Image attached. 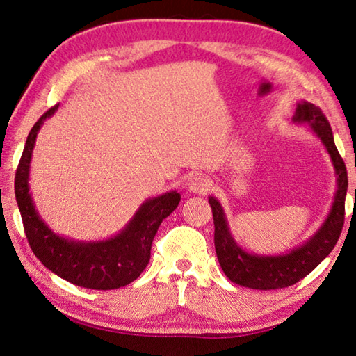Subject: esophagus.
<instances>
[{
    "instance_id": "obj_1",
    "label": "esophagus",
    "mask_w": 356,
    "mask_h": 356,
    "mask_svg": "<svg viewBox=\"0 0 356 356\" xmlns=\"http://www.w3.org/2000/svg\"><path fill=\"white\" fill-rule=\"evenodd\" d=\"M210 186H212L210 179L201 176V174H195V176H191L188 179V182H186V188L193 193H200V195L207 193L210 190Z\"/></svg>"
}]
</instances>
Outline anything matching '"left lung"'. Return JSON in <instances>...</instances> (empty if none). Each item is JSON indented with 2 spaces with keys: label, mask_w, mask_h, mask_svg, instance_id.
<instances>
[{
  "label": "left lung",
  "mask_w": 356,
  "mask_h": 356,
  "mask_svg": "<svg viewBox=\"0 0 356 356\" xmlns=\"http://www.w3.org/2000/svg\"><path fill=\"white\" fill-rule=\"evenodd\" d=\"M292 120L295 124H308L309 130L327 149L334 168L337 185L333 206H331L330 213L322 226L303 245L295 246L293 250L284 252V254L267 256L245 251L236 242L220 201L213 196H209V204L213 213L216 257H218L225 275L238 286L259 289V291H272V289H282L295 284L303 280L306 275H309L330 254L341 236L342 226H344V206L348 185L347 170L344 160L341 159L336 149L330 122L323 116L321 108L306 100L298 102Z\"/></svg>",
  "instance_id": "obj_1"
}]
</instances>
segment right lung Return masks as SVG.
<instances>
[{
  "mask_svg": "<svg viewBox=\"0 0 356 356\" xmlns=\"http://www.w3.org/2000/svg\"><path fill=\"white\" fill-rule=\"evenodd\" d=\"M59 105L40 116L26 138L25 149L15 174V200L25 227L26 238L35 257L59 278L72 284L111 291L130 284L147 267L156 231L180 202V193L171 190L144 201L122 231L106 240L80 242L55 234L40 218L29 193V168L35 138L47 118Z\"/></svg>",
  "mask_w": 356,
  "mask_h": 356,
  "instance_id": "right-lung-1",
  "label": "right lung"
}]
</instances>
